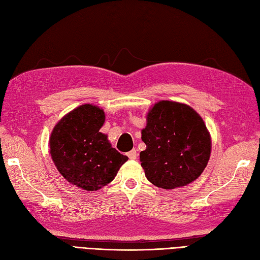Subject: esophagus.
<instances>
[{
	"mask_svg": "<svg viewBox=\"0 0 260 260\" xmlns=\"http://www.w3.org/2000/svg\"><path fill=\"white\" fill-rule=\"evenodd\" d=\"M127 155H128V157L130 159H137V157H138V152H137V149H132V151H130L129 153H127Z\"/></svg>",
	"mask_w": 260,
	"mask_h": 260,
	"instance_id": "obj_1",
	"label": "esophagus"
}]
</instances>
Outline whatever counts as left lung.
<instances>
[{
    "mask_svg": "<svg viewBox=\"0 0 260 260\" xmlns=\"http://www.w3.org/2000/svg\"><path fill=\"white\" fill-rule=\"evenodd\" d=\"M145 151L140 153L145 177L154 185L174 190L198 179L207 166L211 139L202 117L188 105L156 103L142 130Z\"/></svg>",
    "mask_w": 260,
    "mask_h": 260,
    "instance_id": "obj_1",
    "label": "left lung"
}]
</instances>
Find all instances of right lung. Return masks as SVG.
Returning a JSON list of instances; mask_svg holds the SVG:
<instances>
[{
	"mask_svg": "<svg viewBox=\"0 0 260 260\" xmlns=\"http://www.w3.org/2000/svg\"><path fill=\"white\" fill-rule=\"evenodd\" d=\"M104 122L103 109L84 104L62 117L51 133L55 166L69 183L85 191H96L112 182L128 160L100 132Z\"/></svg>",
	"mask_w": 260,
	"mask_h": 260,
	"instance_id": "right-lung-1",
	"label": "right lung"
}]
</instances>
